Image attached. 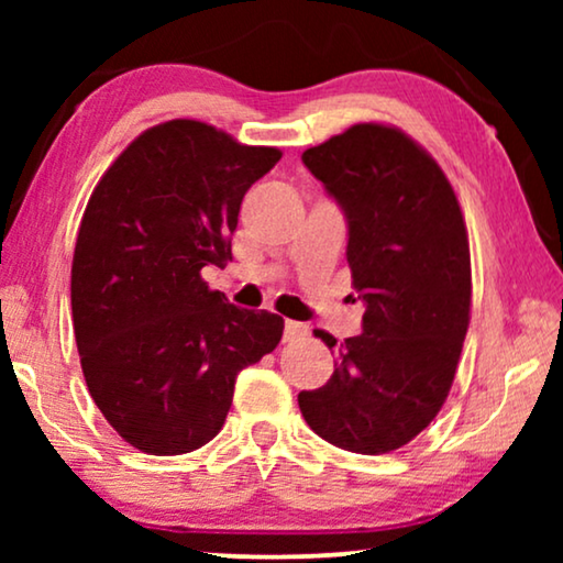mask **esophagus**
Returning a JSON list of instances; mask_svg holds the SVG:
<instances>
[{
    "label": "esophagus",
    "mask_w": 563,
    "mask_h": 563,
    "mask_svg": "<svg viewBox=\"0 0 563 563\" xmlns=\"http://www.w3.org/2000/svg\"><path fill=\"white\" fill-rule=\"evenodd\" d=\"M310 335V325L297 320H287L284 322V341H299V338Z\"/></svg>",
    "instance_id": "esophagus-1"
}]
</instances>
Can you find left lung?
Wrapping results in <instances>:
<instances>
[{
    "mask_svg": "<svg viewBox=\"0 0 563 563\" xmlns=\"http://www.w3.org/2000/svg\"><path fill=\"white\" fill-rule=\"evenodd\" d=\"M349 222L353 289L364 333L338 343L325 387L299 391L314 433L379 456L410 443L441 410L472 310V258L456 191L402 130L361 122L302 153Z\"/></svg>",
    "mask_w": 563,
    "mask_h": 563,
    "instance_id": "obj_1",
    "label": "left lung"
}]
</instances>
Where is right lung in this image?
Here are the masks:
<instances>
[{"mask_svg": "<svg viewBox=\"0 0 563 563\" xmlns=\"http://www.w3.org/2000/svg\"><path fill=\"white\" fill-rule=\"evenodd\" d=\"M279 158L207 122L168 120L91 191L71 266L76 349L91 399L137 451L179 456L210 443L235 376L282 341L279 314L241 310L202 279L233 258L245 191Z\"/></svg>", "mask_w": 563, "mask_h": 563, "instance_id": "add662e5", "label": "right lung"}]
</instances>
